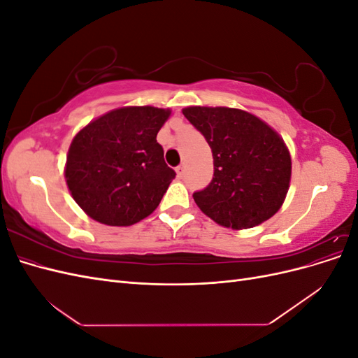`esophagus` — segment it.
<instances>
[{"label": "esophagus", "instance_id": "obj_1", "mask_svg": "<svg viewBox=\"0 0 358 358\" xmlns=\"http://www.w3.org/2000/svg\"><path fill=\"white\" fill-rule=\"evenodd\" d=\"M176 173H178V176H179V178H182V176H183V173H185V166H183V164H179V166L176 167Z\"/></svg>", "mask_w": 358, "mask_h": 358}]
</instances>
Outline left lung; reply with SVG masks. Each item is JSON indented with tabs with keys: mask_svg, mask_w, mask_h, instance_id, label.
<instances>
[{
	"mask_svg": "<svg viewBox=\"0 0 358 358\" xmlns=\"http://www.w3.org/2000/svg\"><path fill=\"white\" fill-rule=\"evenodd\" d=\"M183 116L212 149L213 178L192 194L215 222L234 230L251 229L279 210L291 178L284 143L257 116L229 107H188Z\"/></svg>",
	"mask_w": 358,
	"mask_h": 358,
	"instance_id": "obj_1",
	"label": "left lung"
}]
</instances>
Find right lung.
I'll use <instances>...</instances> for the list:
<instances>
[{
	"label": "right lung",
	"mask_w": 358,
	"mask_h": 358,
	"mask_svg": "<svg viewBox=\"0 0 358 358\" xmlns=\"http://www.w3.org/2000/svg\"><path fill=\"white\" fill-rule=\"evenodd\" d=\"M169 115L149 106L122 107L95 119L73 138L67 185L92 220L133 225L158 208L176 176L157 142Z\"/></svg>",
	"instance_id": "add662e5"
}]
</instances>
